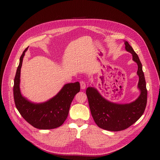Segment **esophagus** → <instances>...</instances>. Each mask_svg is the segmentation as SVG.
I'll list each match as a JSON object with an SVG mask.
<instances>
[{"label":"esophagus","instance_id":"34e87169","mask_svg":"<svg viewBox=\"0 0 160 160\" xmlns=\"http://www.w3.org/2000/svg\"><path fill=\"white\" fill-rule=\"evenodd\" d=\"M80 87H81V88H82V89H85V87H86V83H85V82L84 81H81V82H80Z\"/></svg>","mask_w":160,"mask_h":160}]
</instances>
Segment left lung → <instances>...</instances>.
I'll return each instance as SVG.
<instances>
[{
	"label": "left lung",
	"instance_id": "obj_1",
	"mask_svg": "<svg viewBox=\"0 0 160 160\" xmlns=\"http://www.w3.org/2000/svg\"><path fill=\"white\" fill-rule=\"evenodd\" d=\"M125 49L132 54L133 60L138 66L139 80L138 88L141 94L135 101L129 104H117L104 99L94 87H88L86 94L93 119L97 125L104 130L117 132L123 130L138 121L145 111L148 91L140 59L128 42H125Z\"/></svg>",
	"mask_w": 160,
	"mask_h": 160
}]
</instances>
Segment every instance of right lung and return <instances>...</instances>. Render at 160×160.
Returning a JSON list of instances; mask_svg holds the SVG:
<instances>
[{
	"mask_svg": "<svg viewBox=\"0 0 160 160\" xmlns=\"http://www.w3.org/2000/svg\"><path fill=\"white\" fill-rule=\"evenodd\" d=\"M28 48L20 57L14 77L13 94L16 107L22 117L35 128L43 130L58 128L68 117L71 103L80 90V83L65 84L57 95L45 102L36 104L27 100L21 94L19 83L22 59Z\"/></svg>",
	"mask_w": 160,
	"mask_h": 160,
	"instance_id": "right-lung-1",
	"label": "right lung"
}]
</instances>
